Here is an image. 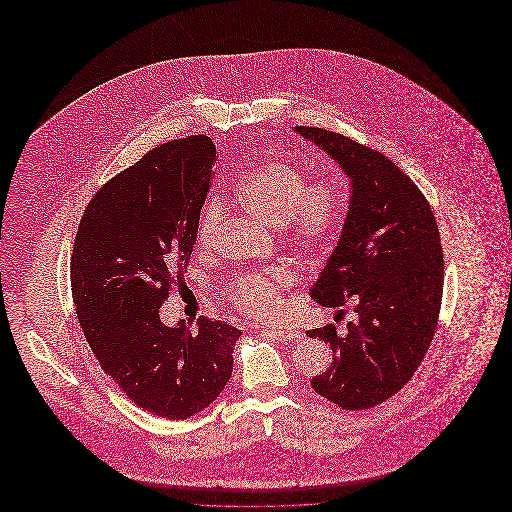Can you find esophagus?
<instances>
[{
	"label": "esophagus",
	"instance_id": "34e87169",
	"mask_svg": "<svg viewBox=\"0 0 512 512\" xmlns=\"http://www.w3.org/2000/svg\"><path fill=\"white\" fill-rule=\"evenodd\" d=\"M263 336H270L278 341H301L303 334L297 330H270V328H263Z\"/></svg>",
	"mask_w": 512,
	"mask_h": 512
}]
</instances>
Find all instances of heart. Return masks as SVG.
Wrapping results in <instances>:
<instances>
[{
    "instance_id": "heart-1",
    "label": "heart",
    "mask_w": 512,
    "mask_h": 512,
    "mask_svg": "<svg viewBox=\"0 0 512 512\" xmlns=\"http://www.w3.org/2000/svg\"><path fill=\"white\" fill-rule=\"evenodd\" d=\"M236 201L245 213L268 226L286 224L293 242L305 249L328 244L340 228L345 197L340 182L317 178L305 184V176L292 163L265 161L238 182ZM219 207L211 205L197 226V245L213 244ZM292 284V272L284 265L244 274L226 286L228 299L249 317L274 318L282 311V292Z\"/></svg>"
}]
</instances>
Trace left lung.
Masks as SVG:
<instances>
[{
    "instance_id": "obj_1",
    "label": "left lung",
    "mask_w": 512,
    "mask_h": 512,
    "mask_svg": "<svg viewBox=\"0 0 512 512\" xmlns=\"http://www.w3.org/2000/svg\"><path fill=\"white\" fill-rule=\"evenodd\" d=\"M293 132L349 180L340 240L309 293L330 309L353 303L357 318L345 332L334 324L307 332L334 351L311 386L341 409H370L413 378L434 338L443 293L438 224L413 180L380 151L322 128Z\"/></svg>"
}]
</instances>
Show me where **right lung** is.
Here are the masks:
<instances>
[{
	"label": "right lung",
	"instance_id": "right-lung-1",
	"mask_svg": "<svg viewBox=\"0 0 512 512\" xmlns=\"http://www.w3.org/2000/svg\"><path fill=\"white\" fill-rule=\"evenodd\" d=\"M215 159L207 136L155 147L92 197L74 240L71 288L86 341L130 401L169 420L219 397L242 336L207 317L195 332L159 317L188 267Z\"/></svg>",
	"mask_w": 512,
	"mask_h": 512
}]
</instances>
